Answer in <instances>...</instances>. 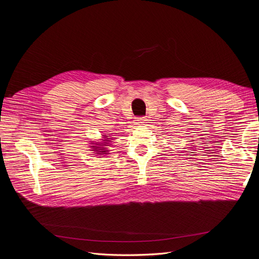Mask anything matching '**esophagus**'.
<instances>
[{
  "mask_svg": "<svg viewBox=\"0 0 259 259\" xmlns=\"http://www.w3.org/2000/svg\"><path fill=\"white\" fill-rule=\"evenodd\" d=\"M147 121H148V119H146V118H136V123L138 124V125H144V124L148 123Z\"/></svg>",
  "mask_w": 259,
  "mask_h": 259,
  "instance_id": "34e87169",
  "label": "esophagus"
}]
</instances>
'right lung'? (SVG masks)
<instances>
[{
  "label": "right lung",
  "instance_id": "right-lung-1",
  "mask_svg": "<svg viewBox=\"0 0 259 259\" xmlns=\"http://www.w3.org/2000/svg\"><path fill=\"white\" fill-rule=\"evenodd\" d=\"M102 139L99 140V142H91L90 148L92 149L91 151H94L95 155H108L109 154V150L108 146H111L110 142H112L111 140L113 139V137H110L109 135H102ZM103 157V156H101Z\"/></svg>",
  "mask_w": 259,
  "mask_h": 259
}]
</instances>
